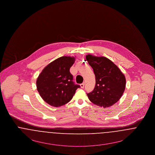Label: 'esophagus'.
I'll use <instances>...</instances> for the list:
<instances>
[{
    "label": "esophagus",
    "instance_id": "esophagus-1",
    "mask_svg": "<svg viewBox=\"0 0 155 155\" xmlns=\"http://www.w3.org/2000/svg\"><path fill=\"white\" fill-rule=\"evenodd\" d=\"M84 86H85V82H83L82 84H80V87H81V88H84Z\"/></svg>",
    "mask_w": 155,
    "mask_h": 155
}]
</instances>
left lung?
Segmentation results:
<instances>
[{"label": "left lung", "instance_id": "8db88e82", "mask_svg": "<svg viewBox=\"0 0 155 155\" xmlns=\"http://www.w3.org/2000/svg\"><path fill=\"white\" fill-rule=\"evenodd\" d=\"M86 59L93 68L96 80L95 88L87 94L89 101L101 107H110L124 92L125 75L113 61L105 57L88 54Z\"/></svg>", "mask_w": 155, "mask_h": 155}]
</instances>
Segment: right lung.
I'll return each instance as SVG.
<instances>
[{
	"label": "right lung",
	"mask_w": 155,
	"mask_h": 155,
	"mask_svg": "<svg viewBox=\"0 0 155 155\" xmlns=\"http://www.w3.org/2000/svg\"><path fill=\"white\" fill-rule=\"evenodd\" d=\"M75 58L62 56L45 67L37 80V88L45 102L53 107L69 102L79 85H75L70 72Z\"/></svg>",
	"instance_id": "right-lung-1"
}]
</instances>
